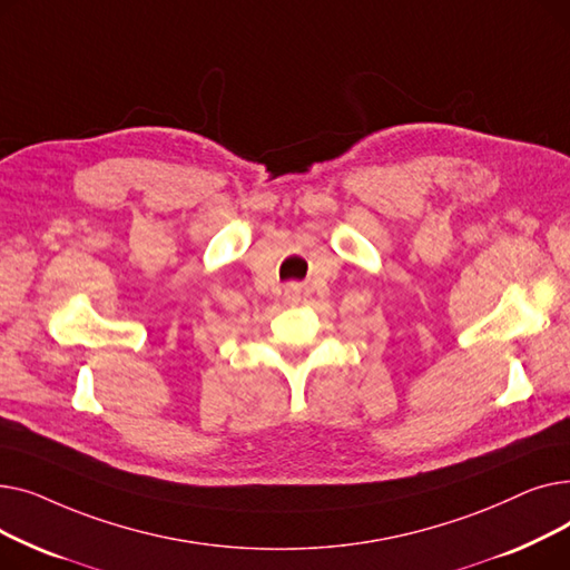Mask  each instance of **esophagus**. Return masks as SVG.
Returning <instances> with one entry per match:
<instances>
[{
    "instance_id": "obj_1",
    "label": "esophagus",
    "mask_w": 570,
    "mask_h": 570,
    "mask_svg": "<svg viewBox=\"0 0 570 570\" xmlns=\"http://www.w3.org/2000/svg\"><path fill=\"white\" fill-rule=\"evenodd\" d=\"M286 297H288V301H291V303H295V301H297V297H301V291H297L295 286H291V288L286 291Z\"/></svg>"
}]
</instances>
